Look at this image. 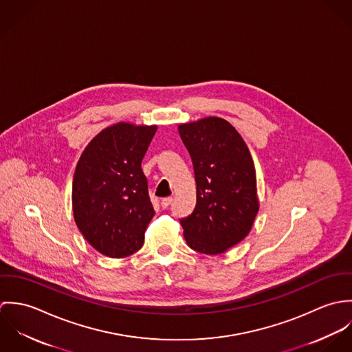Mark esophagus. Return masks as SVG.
<instances>
[{
	"mask_svg": "<svg viewBox=\"0 0 352 352\" xmlns=\"http://www.w3.org/2000/svg\"><path fill=\"white\" fill-rule=\"evenodd\" d=\"M172 201H173V199H172L170 197H168V198H164V199L161 201V207H162V208H168V207H169V204L172 203Z\"/></svg>",
	"mask_w": 352,
	"mask_h": 352,
	"instance_id": "34e87169",
	"label": "esophagus"
}]
</instances>
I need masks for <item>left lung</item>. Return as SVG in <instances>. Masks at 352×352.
I'll return each instance as SVG.
<instances>
[{
    "label": "left lung",
    "mask_w": 352,
    "mask_h": 352,
    "mask_svg": "<svg viewBox=\"0 0 352 352\" xmlns=\"http://www.w3.org/2000/svg\"><path fill=\"white\" fill-rule=\"evenodd\" d=\"M191 155L197 206L180 223L194 251L218 254L243 241L258 211L251 151L225 119L206 118L179 126Z\"/></svg>",
    "instance_id": "1"
}]
</instances>
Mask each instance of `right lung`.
Segmentation results:
<instances>
[{
  "mask_svg": "<svg viewBox=\"0 0 352 352\" xmlns=\"http://www.w3.org/2000/svg\"><path fill=\"white\" fill-rule=\"evenodd\" d=\"M155 131L157 126H111L89 142L76 166L74 221L108 257H126L144 245L154 208L141 162Z\"/></svg>",
  "mask_w": 352,
  "mask_h": 352,
  "instance_id": "obj_1",
  "label": "right lung"
}]
</instances>
